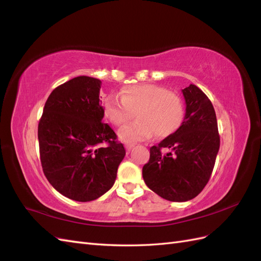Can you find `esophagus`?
<instances>
[{
  "label": "esophagus",
  "mask_w": 261,
  "mask_h": 261,
  "mask_svg": "<svg viewBox=\"0 0 261 261\" xmlns=\"http://www.w3.org/2000/svg\"><path fill=\"white\" fill-rule=\"evenodd\" d=\"M134 146H135V145H133V144H126V145H125L126 151H127V153H129V152H130V150L134 148Z\"/></svg>",
  "instance_id": "34e87169"
}]
</instances>
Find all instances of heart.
Instances as JSON below:
<instances>
[{
    "label": "heart",
    "instance_id": "1",
    "mask_svg": "<svg viewBox=\"0 0 261 261\" xmlns=\"http://www.w3.org/2000/svg\"><path fill=\"white\" fill-rule=\"evenodd\" d=\"M125 125L118 136L125 143H135L151 137H167L175 133L184 121L185 103L178 93L153 84L126 86L121 98L109 94L103 102V113L115 126Z\"/></svg>",
    "mask_w": 261,
    "mask_h": 261
}]
</instances>
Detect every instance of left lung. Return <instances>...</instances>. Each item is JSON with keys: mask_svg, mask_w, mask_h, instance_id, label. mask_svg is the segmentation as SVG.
Instances as JSON below:
<instances>
[{"mask_svg": "<svg viewBox=\"0 0 261 261\" xmlns=\"http://www.w3.org/2000/svg\"><path fill=\"white\" fill-rule=\"evenodd\" d=\"M186 102L179 128L150 148L143 168L146 185L170 201L183 202L200 194L207 185L220 148L215 109L198 87L181 90ZM168 152L164 153V149Z\"/></svg>", "mask_w": 261, "mask_h": 261, "instance_id": "8db88e82", "label": "left lung"}]
</instances>
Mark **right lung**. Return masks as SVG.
<instances>
[{"label":"right lung","mask_w":261,"mask_h":261,"mask_svg":"<svg viewBox=\"0 0 261 261\" xmlns=\"http://www.w3.org/2000/svg\"><path fill=\"white\" fill-rule=\"evenodd\" d=\"M100 88L101 82L88 76L60 85L46 100L38 125L45 177L60 194L76 201L106 194L126 153L114 130L102 122Z\"/></svg>","instance_id":"1"}]
</instances>
